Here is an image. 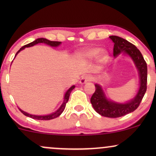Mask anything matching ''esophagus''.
I'll return each instance as SVG.
<instances>
[{
    "mask_svg": "<svg viewBox=\"0 0 156 156\" xmlns=\"http://www.w3.org/2000/svg\"><path fill=\"white\" fill-rule=\"evenodd\" d=\"M93 80V77L91 75H85L81 78V79L80 80V84H84L89 81H92Z\"/></svg>",
    "mask_w": 156,
    "mask_h": 156,
    "instance_id": "esophagus-1",
    "label": "esophagus"
}]
</instances>
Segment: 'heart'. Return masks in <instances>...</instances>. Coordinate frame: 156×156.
Masks as SVG:
<instances>
[{
  "label": "heart",
  "mask_w": 156,
  "mask_h": 156,
  "mask_svg": "<svg viewBox=\"0 0 156 156\" xmlns=\"http://www.w3.org/2000/svg\"><path fill=\"white\" fill-rule=\"evenodd\" d=\"M101 49L100 48H92V49H89L88 51H86L85 52L83 53V56L87 57V58H95L96 56H98V59L101 62H105V59L107 58V55L105 52H101V54L99 53L101 52ZM100 54L99 55V53Z\"/></svg>",
  "instance_id": "1"
}]
</instances>
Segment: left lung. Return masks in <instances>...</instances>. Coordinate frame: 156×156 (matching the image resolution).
Listing matches in <instances>:
<instances>
[{
	"label": "left lung",
	"mask_w": 156,
	"mask_h": 156,
	"mask_svg": "<svg viewBox=\"0 0 156 156\" xmlns=\"http://www.w3.org/2000/svg\"><path fill=\"white\" fill-rule=\"evenodd\" d=\"M114 42V56L122 53L128 54L133 61L138 69L140 79V87L136 95L131 101L125 103H118L107 99L99 84H95V92L91 98V103L94 110L105 117L117 118L126 115L135 111L140 104L147 90V67L139 50L128 41L117 36L109 37Z\"/></svg>",
	"instance_id": "1"
}]
</instances>
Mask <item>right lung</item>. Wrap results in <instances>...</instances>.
Wrapping results in <instances>:
<instances>
[{
	"mask_svg": "<svg viewBox=\"0 0 156 156\" xmlns=\"http://www.w3.org/2000/svg\"><path fill=\"white\" fill-rule=\"evenodd\" d=\"M38 43H44V44H48V45L51 46V47H57V46H58L61 44V42H56V41H50V40H48V39H47L39 38V39H36V40L34 41V42H31V43H29V44H26V45H24V46H23V47L21 48L20 49L19 51L17 52V53H16L15 56L17 55V53H18L20 51H22V50L24 49L25 48L31 47V46L35 45V44H38ZM74 88H75V86H73V87H71L70 88L68 89L67 92H66L65 94H64V102H63V103H62V105H61V106H60V108H58L57 111H55L54 113H52V114H49V115H44V116L33 115V114H28V113H26V112H23V111L21 110L20 108H19V110L20 111V112H22L25 116H27V117H31V118H32V119H39V120H50V119H54V118H56V117H58V116H60L61 114H62V113L64 112V108H65L66 104H67V103L68 102V100H69V94H70L71 92H72V90Z\"/></svg>",
	"mask_w": 156,
	"mask_h": 156,
	"instance_id": "obj_1",
	"label": "right lung"
}]
</instances>
